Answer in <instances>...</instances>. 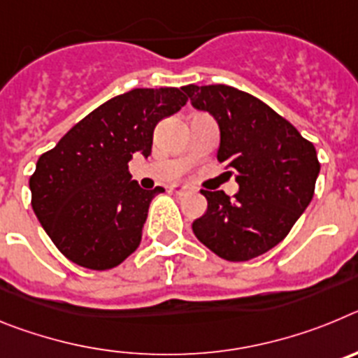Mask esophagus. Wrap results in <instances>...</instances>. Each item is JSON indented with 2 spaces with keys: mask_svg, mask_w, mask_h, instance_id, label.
Here are the masks:
<instances>
[{
  "mask_svg": "<svg viewBox=\"0 0 358 358\" xmlns=\"http://www.w3.org/2000/svg\"><path fill=\"white\" fill-rule=\"evenodd\" d=\"M170 189H172L176 195H185V194H189V192H192V189H189L188 186H185V185H173Z\"/></svg>",
  "mask_w": 358,
  "mask_h": 358,
  "instance_id": "obj_1",
  "label": "esophagus"
}]
</instances>
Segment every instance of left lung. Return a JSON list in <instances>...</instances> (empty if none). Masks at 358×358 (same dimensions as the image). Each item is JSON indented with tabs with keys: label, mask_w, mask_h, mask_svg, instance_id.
I'll return each mask as SVG.
<instances>
[{
	"label": "left lung",
	"mask_w": 358,
	"mask_h": 358,
	"mask_svg": "<svg viewBox=\"0 0 358 358\" xmlns=\"http://www.w3.org/2000/svg\"><path fill=\"white\" fill-rule=\"evenodd\" d=\"M195 109L220 129L217 157L235 173V199L206 192V213L192 224L195 236L227 262H248L281 242L314 197L321 164L314 143L256 96L231 85L182 87Z\"/></svg>",
	"instance_id": "8db88e82"
}]
</instances>
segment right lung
Masks as SVG:
<instances>
[{
    "label": "right lung",
    "mask_w": 358,
    "mask_h": 358,
    "mask_svg": "<svg viewBox=\"0 0 358 358\" xmlns=\"http://www.w3.org/2000/svg\"><path fill=\"white\" fill-rule=\"evenodd\" d=\"M188 102L177 87L132 90L91 110L39 157L31 208L62 255L107 271L138 249L150 201L163 188L131 181L132 154L150 156L157 123Z\"/></svg>",
    "instance_id": "1"
}]
</instances>
